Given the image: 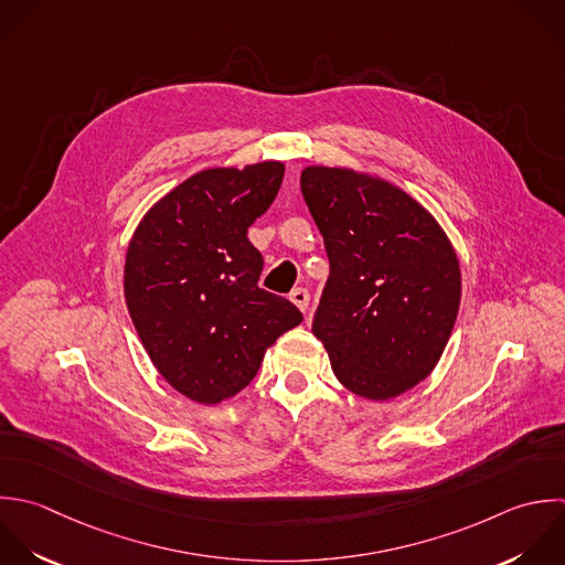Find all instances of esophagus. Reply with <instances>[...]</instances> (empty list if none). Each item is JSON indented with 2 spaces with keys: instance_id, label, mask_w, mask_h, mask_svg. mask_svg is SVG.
<instances>
[{
  "instance_id": "34e87169",
  "label": "esophagus",
  "mask_w": 565,
  "mask_h": 565,
  "mask_svg": "<svg viewBox=\"0 0 565 565\" xmlns=\"http://www.w3.org/2000/svg\"><path fill=\"white\" fill-rule=\"evenodd\" d=\"M301 312H306V308H308V292L303 290V288H297V290H292L290 292V297H288Z\"/></svg>"
}]
</instances>
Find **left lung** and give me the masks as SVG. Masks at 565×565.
Listing matches in <instances>:
<instances>
[{
  "mask_svg": "<svg viewBox=\"0 0 565 565\" xmlns=\"http://www.w3.org/2000/svg\"><path fill=\"white\" fill-rule=\"evenodd\" d=\"M330 275L312 319L339 383L396 398L438 365L454 332L462 275L440 222L394 182L348 167L301 171Z\"/></svg>",
  "mask_w": 565,
  "mask_h": 565,
  "instance_id": "obj_1",
  "label": "left lung"
}]
</instances>
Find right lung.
<instances>
[{
    "mask_svg": "<svg viewBox=\"0 0 565 565\" xmlns=\"http://www.w3.org/2000/svg\"><path fill=\"white\" fill-rule=\"evenodd\" d=\"M284 171L279 160L202 169L164 193L129 239V317L158 374L193 403L239 394L266 350L303 321L288 299L257 286L264 259L246 237Z\"/></svg>",
    "mask_w": 565,
    "mask_h": 565,
    "instance_id": "1",
    "label": "right lung"
}]
</instances>
